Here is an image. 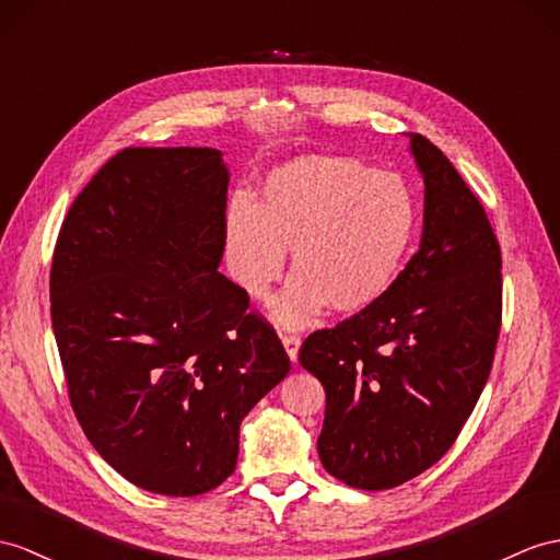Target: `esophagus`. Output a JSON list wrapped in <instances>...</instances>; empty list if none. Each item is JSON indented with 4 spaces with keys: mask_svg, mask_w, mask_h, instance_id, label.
<instances>
[{
    "mask_svg": "<svg viewBox=\"0 0 560 560\" xmlns=\"http://www.w3.org/2000/svg\"><path fill=\"white\" fill-rule=\"evenodd\" d=\"M299 345H302V337H299L296 332H284L282 335V347H284V351H288V357H290L292 363H296Z\"/></svg>",
    "mask_w": 560,
    "mask_h": 560,
    "instance_id": "34e87169",
    "label": "esophagus"
}]
</instances>
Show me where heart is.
Instances as JSON below:
<instances>
[{
	"instance_id": "heart-1",
	"label": "heart",
	"mask_w": 560,
	"mask_h": 560,
	"mask_svg": "<svg viewBox=\"0 0 560 560\" xmlns=\"http://www.w3.org/2000/svg\"><path fill=\"white\" fill-rule=\"evenodd\" d=\"M418 233V201L399 175L342 156H302L268 173L261 201L235 199L225 218L240 288L264 296L292 249L294 280L276 302L282 325L330 306L351 316L383 299Z\"/></svg>"
}]
</instances>
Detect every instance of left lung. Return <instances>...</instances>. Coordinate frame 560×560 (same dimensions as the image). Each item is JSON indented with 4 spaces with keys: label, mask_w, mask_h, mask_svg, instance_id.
Returning a JSON list of instances; mask_svg holds the SVG:
<instances>
[{
    "label": "left lung",
    "mask_w": 560,
    "mask_h": 560,
    "mask_svg": "<svg viewBox=\"0 0 560 560\" xmlns=\"http://www.w3.org/2000/svg\"><path fill=\"white\" fill-rule=\"evenodd\" d=\"M425 183L420 247L389 292L316 330L299 363L325 387L323 468L380 492L434 466L480 399L501 327V249L442 149L408 132Z\"/></svg>",
    "instance_id": "obj_1"
}]
</instances>
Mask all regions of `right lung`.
<instances>
[{
  "label": "right lung",
  "instance_id": "add662e5",
  "mask_svg": "<svg viewBox=\"0 0 560 560\" xmlns=\"http://www.w3.org/2000/svg\"><path fill=\"white\" fill-rule=\"evenodd\" d=\"M228 183L218 149H120L75 197L54 247L68 399L108 466L154 494L225 482L242 418L290 373L272 325L218 272Z\"/></svg>",
  "mask_w": 560,
  "mask_h": 560
}]
</instances>
